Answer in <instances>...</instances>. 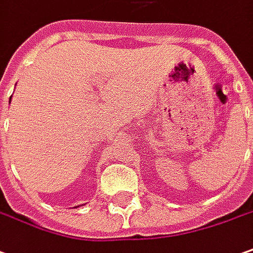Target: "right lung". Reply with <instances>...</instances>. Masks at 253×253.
Returning <instances> with one entry per match:
<instances>
[{
  "label": "right lung",
  "mask_w": 253,
  "mask_h": 253,
  "mask_svg": "<svg viewBox=\"0 0 253 253\" xmlns=\"http://www.w3.org/2000/svg\"><path fill=\"white\" fill-rule=\"evenodd\" d=\"M9 102H11V99H9Z\"/></svg>",
  "instance_id": "1"
}]
</instances>
